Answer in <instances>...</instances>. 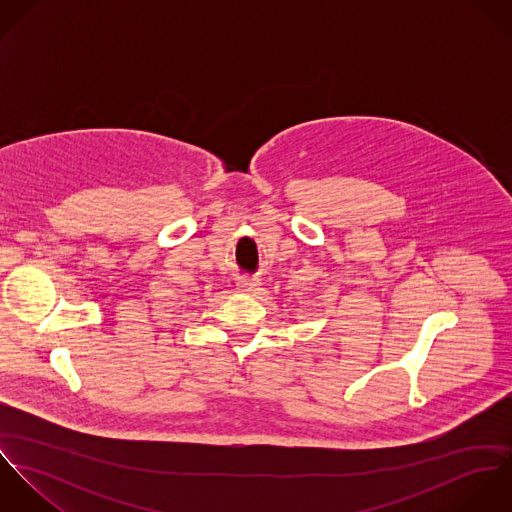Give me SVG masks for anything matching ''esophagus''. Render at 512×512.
Wrapping results in <instances>:
<instances>
[{"label":"esophagus","instance_id":"esophagus-1","mask_svg":"<svg viewBox=\"0 0 512 512\" xmlns=\"http://www.w3.org/2000/svg\"><path fill=\"white\" fill-rule=\"evenodd\" d=\"M258 286H260V284H258L256 280H252V278H244V280H240V282H238V290L244 293L256 292V290H258Z\"/></svg>","mask_w":512,"mask_h":512}]
</instances>
